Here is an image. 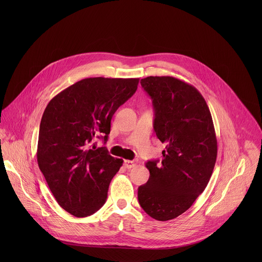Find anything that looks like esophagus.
Instances as JSON below:
<instances>
[{
    "label": "esophagus",
    "mask_w": 262,
    "mask_h": 262,
    "mask_svg": "<svg viewBox=\"0 0 262 262\" xmlns=\"http://www.w3.org/2000/svg\"><path fill=\"white\" fill-rule=\"evenodd\" d=\"M124 164H125V167L130 169V168H133L135 165H136V162L133 161V160H125L124 161Z\"/></svg>",
    "instance_id": "obj_1"
}]
</instances>
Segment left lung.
Here are the masks:
<instances>
[{"label":"left lung","instance_id":"left-lung-1","mask_svg":"<svg viewBox=\"0 0 262 262\" xmlns=\"http://www.w3.org/2000/svg\"><path fill=\"white\" fill-rule=\"evenodd\" d=\"M140 82L152 100L156 136L166 146L160 164L147 161L149 180L138 187V201L151 218L168 221L189 209L211 179L218 150L214 123L191 84L172 76Z\"/></svg>","mask_w":262,"mask_h":262}]
</instances>
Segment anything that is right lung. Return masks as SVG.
<instances>
[{
	"mask_svg": "<svg viewBox=\"0 0 262 262\" xmlns=\"http://www.w3.org/2000/svg\"><path fill=\"white\" fill-rule=\"evenodd\" d=\"M139 78H83L57 94L43 113L37 161L58 205L75 217H88L106 203L108 188L123 160L105 143L118 108L137 90ZM104 136L103 137L102 135Z\"/></svg>",
	"mask_w": 262,
	"mask_h": 262,
	"instance_id": "add662e5",
	"label": "right lung"
}]
</instances>
